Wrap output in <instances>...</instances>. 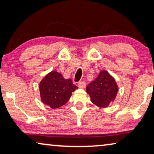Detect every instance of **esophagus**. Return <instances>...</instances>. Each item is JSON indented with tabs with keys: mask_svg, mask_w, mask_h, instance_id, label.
I'll return each instance as SVG.
<instances>
[{
	"mask_svg": "<svg viewBox=\"0 0 154 154\" xmlns=\"http://www.w3.org/2000/svg\"><path fill=\"white\" fill-rule=\"evenodd\" d=\"M78 86H79V88H85L86 86V83L83 81L79 82V83H78Z\"/></svg>",
	"mask_w": 154,
	"mask_h": 154,
	"instance_id": "obj_1",
	"label": "esophagus"
}]
</instances>
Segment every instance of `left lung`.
I'll return each instance as SVG.
<instances>
[{
  "label": "left lung",
  "mask_w": 154,
  "mask_h": 154,
  "mask_svg": "<svg viewBox=\"0 0 154 154\" xmlns=\"http://www.w3.org/2000/svg\"><path fill=\"white\" fill-rule=\"evenodd\" d=\"M92 102L100 108H106L116 100L119 86L107 71L102 70L97 79L86 88Z\"/></svg>",
  "instance_id": "1"
}]
</instances>
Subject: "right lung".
Instances as JSON below:
<instances>
[{
	"label": "right lung",
	"mask_w": 154,
	"mask_h": 154,
	"mask_svg": "<svg viewBox=\"0 0 154 154\" xmlns=\"http://www.w3.org/2000/svg\"><path fill=\"white\" fill-rule=\"evenodd\" d=\"M78 89L71 79H65L56 71H50L39 83L42 102L51 109H57L68 102L72 92Z\"/></svg>",
	"instance_id": "obj_1"
}]
</instances>
